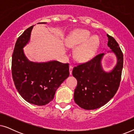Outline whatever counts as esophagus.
I'll return each mask as SVG.
<instances>
[{"label": "esophagus", "instance_id": "obj_1", "mask_svg": "<svg viewBox=\"0 0 134 134\" xmlns=\"http://www.w3.org/2000/svg\"><path fill=\"white\" fill-rule=\"evenodd\" d=\"M73 69V66L72 65L69 66V73H70V75L72 74V71Z\"/></svg>", "mask_w": 134, "mask_h": 134}]
</instances>
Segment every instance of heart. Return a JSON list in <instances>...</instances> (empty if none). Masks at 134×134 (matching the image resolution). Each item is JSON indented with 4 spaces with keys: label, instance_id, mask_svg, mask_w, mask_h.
<instances>
[{
    "label": "heart",
    "instance_id": "1",
    "mask_svg": "<svg viewBox=\"0 0 134 134\" xmlns=\"http://www.w3.org/2000/svg\"><path fill=\"white\" fill-rule=\"evenodd\" d=\"M66 44L69 47H77L75 58L77 61L86 62L92 58L99 44L98 36H91V33L86 30H75L68 36Z\"/></svg>",
    "mask_w": 134,
    "mask_h": 134
}]
</instances>
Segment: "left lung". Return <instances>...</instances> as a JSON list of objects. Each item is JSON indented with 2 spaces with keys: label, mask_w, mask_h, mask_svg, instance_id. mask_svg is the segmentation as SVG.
<instances>
[{
  "label": "left lung",
  "mask_w": 134,
  "mask_h": 134,
  "mask_svg": "<svg viewBox=\"0 0 134 134\" xmlns=\"http://www.w3.org/2000/svg\"><path fill=\"white\" fill-rule=\"evenodd\" d=\"M108 46L117 57V64L110 72L102 69L100 61L104 54L97 55L85 63L74 67L72 75L77 81L74 101L82 109L94 110L107 104L116 94L121 78L123 54L112 36L107 35Z\"/></svg>",
  "instance_id": "left-lung-1"
}]
</instances>
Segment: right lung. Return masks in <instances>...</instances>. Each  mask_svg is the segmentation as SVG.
<instances>
[{
    "label": "right lung",
    "instance_id": "obj_1",
    "mask_svg": "<svg viewBox=\"0 0 134 134\" xmlns=\"http://www.w3.org/2000/svg\"><path fill=\"white\" fill-rule=\"evenodd\" d=\"M33 27L26 29L16 42L12 55V77L16 88L26 101L44 105L54 99L57 90L69 76V64L57 61L35 63L28 60L23 47L30 40Z\"/></svg>",
    "mask_w": 134,
    "mask_h": 134
}]
</instances>
